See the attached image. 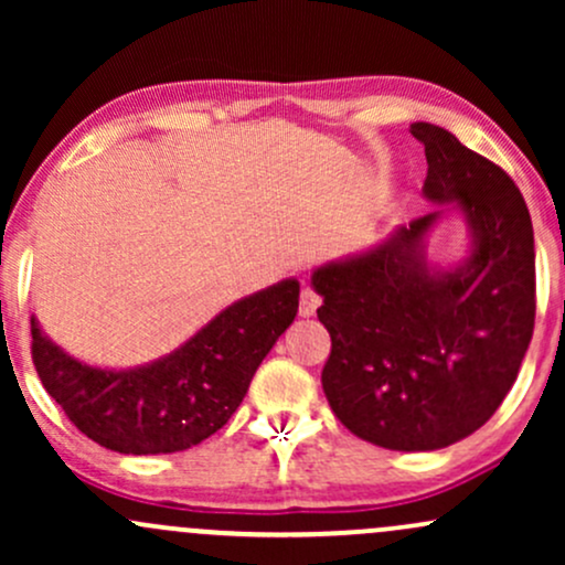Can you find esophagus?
I'll list each match as a JSON object with an SVG mask.
<instances>
[{"label":"esophagus","instance_id":"34e87169","mask_svg":"<svg viewBox=\"0 0 565 565\" xmlns=\"http://www.w3.org/2000/svg\"><path fill=\"white\" fill-rule=\"evenodd\" d=\"M319 305H321L319 291L310 289V287H302V291H300V316L302 319H310V316L319 310Z\"/></svg>","mask_w":565,"mask_h":565}]
</instances>
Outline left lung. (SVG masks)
Wrapping results in <instances>:
<instances>
[{"instance_id":"8db88e82","label":"left lung","mask_w":565,"mask_h":565,"mask_svg":"<svg viewBox=\"0 0 565 565\" xmlns=\"http://www.w3.org/2000/svg\"><path fill=\"white\" fill-rule=\"evenodd\" d=\"M425 146L423 196L436 210L364 252L319 265L310 287L332 337L321 372L353 436L393 451H436L489 423L534 332V228L515 183L449 129L414 121ZM459 214L469 249L426 257V238Z\"/></svg>"}]
</instances>
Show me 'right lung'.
<instances>
[{
  "label": "right lung",
  "instance_id": "1",
  "mask_svg": "<svg viewBox=\"0 0 565 565\" xmlns=\"http://www.w3.org/2000/svg\"><path fill=\"white\" fill-rule=\"evenodd\" d=\"M297 305L300 281L284 278L225 305L167 355L125 369L76 359L31 316V353L44 391L95 444L138 457L185 451L228 423Z\"/></svg>",
  "mask_w": 565,
  "mask_h": 565
}]
</instances>
